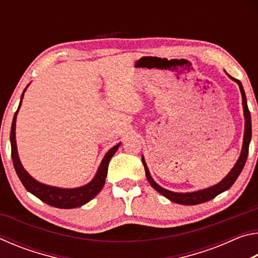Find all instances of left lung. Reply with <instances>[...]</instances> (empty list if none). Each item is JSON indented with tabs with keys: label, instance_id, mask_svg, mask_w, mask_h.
<instances>
[{
	"label": "left lung",
	"instance_id": "1",
	"mask_svg": "<svg viewBox=\"0 0 258 258\" xmlns=\"http://www.w3.org/2000/svg\"><path fill=\"white\" fill-rule=\"evenodd\" d=\"M229 77L231 78V80H233L235 83H238L240 92H241L243 116H244V134H243L242 149H241V154H240L239 159L237 163H235V165L233 166V168L231 169L230 173L223 178V180H222L220 183H217V184H215V185L207 187V189L195 191V192H186V194H180V192H173V191L166 190V189H164V187H161L160 185L157 184V183L154 181V178L151 177L149 169H148V167H147L145 158H143V156H142V163H143V166H145L147 180L149 181L151 186L154 187L156 191H158L159 194H161L164 197L169 199L173 203H176L180 205H198V204L206 203V202H208V200H212L213 198H215L217 195H220V194H222V192L229 190L230 187L232 186L235 180H237L238 176L240 175V173H241L244 164H246V160L248 157V150H249V143L251 140L250 111L247 106L246 94H244L241 82H240L239 80H235V78H233V77H231L230 75H229Z\"/></svg>",
	"mask_w": 258,
	"mask_h": 258
}]
</instances>
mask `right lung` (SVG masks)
Here are the masks:
<instances>
[{"instance_id":"1","label":"right lung","mask_w":258,"mask_h":258,"mask_svg":"<svg viewBox=\"0 0 258 258\" xmlns=\"http://www.w3.org/2000/svg\"><path fill=\"white\" fill-rule=\"evenodd\" d=\"M27 87H26V89H27ZM26 89L24 90L23 94H21L19 107L17 109V111L14 116V120H12V125H11V132H10L11 157H12V161H14V166H15L17 175H18V177L20 178V181L26 187V190L30 192V194H33L35 197H37L38 199L42 200L43 203L50 205V206H53L56 208H63V209L81 207L86 203H89L90 200H92L95 196L102 190L104 182H106L109 161H110L111 157L115 155V152L119 148L120 143L116 145L115 147H112L111 149L104 155L101 164H100L98 168V172L93 177V180L85 185L80 186V187H74V189H62V187L43 184V183L36 181L25 171L23 165H21L19 156H18V150H17V145H16V119H17V115H18L19 108L21 106V101H23L24 93L26 92Z\"/></svg>"}]
</instances>
